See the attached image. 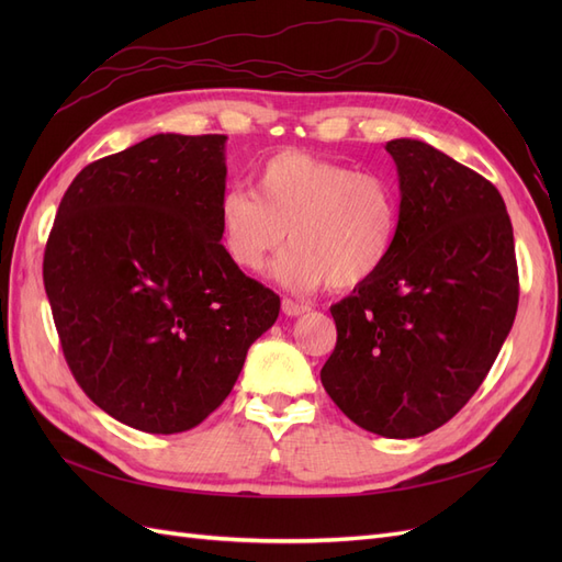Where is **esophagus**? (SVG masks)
Here are the masks:
<instances>
[{
    "instance_id": "obj_1",
    "label": "esophagus",
    "mask_w": 562,
    "mask_h": 562,
    "mask_svg": "<svg viewBox=\"0 0 562 562\" xmlns=\"http://www.w3.org/2000/svg\"><path fill=\"white\" fill-rule=\"evenodd\" d=\"M281 310H283L285 316H300L304 312H310L307 304H300V302H293V300H288V297L281 302Z\"/></svg>"
}]
</instances>
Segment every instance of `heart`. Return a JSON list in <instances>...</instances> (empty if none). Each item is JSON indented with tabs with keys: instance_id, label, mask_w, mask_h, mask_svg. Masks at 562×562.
Segmentation results:
<instances>
[{
	"instance_id": "heart-1",
	"label": "heart",
	"mask_w": 562,
	"mask_h": 562,
	"mask_svg": "<svg viewBox=\"0 0 562 562\" xmlns=\"http://www.w3.org/2000/svg\"><path fill=\"white\" fill-rule=\"evenodd\" d=\"M255 194L229 190L217 203V239L241 271H262L279 248L274 279L288 291H353L386 267L401 232L396 187L378 173L283 149L252 173Z\"/></svg>"
}]
</instances>
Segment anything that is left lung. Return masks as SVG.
Listing matches in <instances>:
<instances>
[{"instance_id":"1","label":"left lung","mask_w":562,"mask_h":562,"mask_svg":"<svg viewBox=\"0 0 562 562\" xmlns=\"http://www.w3.org/2000/svg\"><path fill=\"white\" fill-rule=\"evenodd\" d=\"M386 151L401 182L396 248L330 307L337 345L321 382L361 429L417 438L483 384L514 326L518 265L495 184L422 140Z\"/></svg>"}]
</instances>
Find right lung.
Returning a JSON list of instances; mask_svg holds the SVG:
<instances>
[{
    "label": "right lung",
    "mask_w": 562,
    "mask_h": 562,
    "mask_svg": "<svg viewBox=\"0 0 562 562\" xmlns=\"http://www.w3.org/2000/svg\"><path fill=\"white\" fill-rule=\"evenodd\" d=\"M227 135L159 133L81 168L44 250L65 361L100 411L147 434L223 405L281 300L217 239Z\"/></svg>",
    "instance_id": "1"
}]
</instances>
